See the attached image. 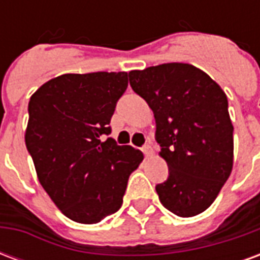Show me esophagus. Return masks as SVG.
<instances>
[{"instance_id": "obj_1", "label": "esophagus", "mask_w": 260, "mask_h": 260, "mask_svg": "<svg viewBox=\"0 0 260 260\" xmlns=\"http://www.w3.org/2000/svg\"><path fill=\"white\" fill-rule=\"evenodd\" d=\"M142 152L145 153V156H150L152 154V146L150 145H145V146H142Z\"/></svg>"}]
</instances>
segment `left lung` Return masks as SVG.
I'll use <instances>...</instances> for the list:
<instances>
[{"instance_id": "8db88e82", "label": "left lung", "mask_w": 260, "mask_h": 260, "mask_svg": "<svg viewBox=\"0 0 260 260\" xmlns=\"http://www.w3.org/2000/svg\"><path fill=\"white\" fill-rule=\"evenodd\" d=\"M128 76L153 110L160 156L169 166V178L156 185L160 202L180 217L205 212L233 170L234 126L225 93L203 71L182 62Z\"/></svg>"}]
</instances>
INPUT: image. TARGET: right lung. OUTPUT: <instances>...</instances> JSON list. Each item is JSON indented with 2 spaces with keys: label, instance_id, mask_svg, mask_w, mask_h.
Masks as SVG:
<instances>
[{
  "label": "right lung",
  "instance_id": "obj_1",
  "mask_svg": "<svg viewBox=\"0 0 260 260\" xmlns=\"http://www.w3.org/2000/svg\"><path fill=\"white\" fill-rule=\"evenodd\" d=\"M126 87V72L65 74L30 97L27 152L44 191L76 223L96 224L117 212L143 160L141 150L106 138Z\"/></svg>",
  "mask_w": 260,
  "mask_h": 260
}]
</instances>
